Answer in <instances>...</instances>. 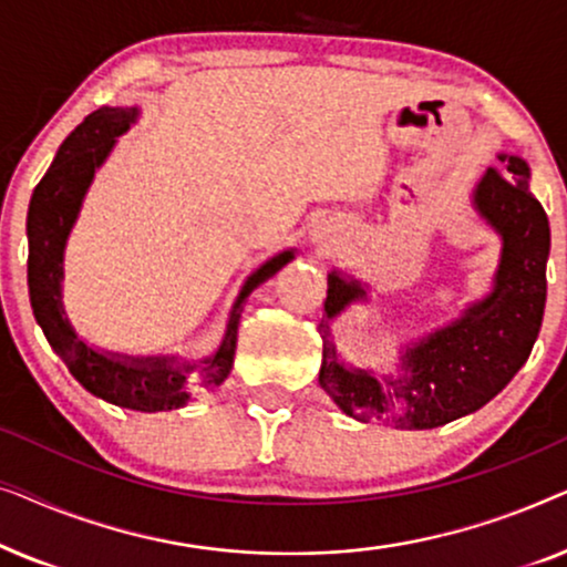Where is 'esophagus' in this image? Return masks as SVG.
Segmentation results:
<instances>
[{
    "instance_id": "obj_1",
    "label": "esophagus",
    "mask_w": 567,
    "mask_h": 567,
    "mask_svg": "<svg viewBox=\"0 0 567 567\" xmlns=\"http://www.w3.org/2000/svg\"><path fill=\"white\" fill-rule=\"evenodd\" d=\"M340 237H343V227H340L338 221H317L315 229L309 231V239H312V245L317 247H332L336 243H340Z\"/></svg>"
}]
</instances>
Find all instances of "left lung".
Listing matches in <instances>:
<instances>
[{"label": "left lung", "instance_id": "obj_1", "mask_svg": "<svg viewBox=\"0 0 567 567\" xmlns=\"http://www.w3.org/2000/svg\"><path fill=\"white\" fill-rule=\"evenodd\" d=\"M498 159L501 169H487L472 190L477 216L501 237L493 289L444 328L400 348L394 374L340 359L330 322L369 301V286L343 270L328 274L320 386L346 415L405 431L439 429L491 402L529 359L545 315L549 221L529 190V165L516 154L501 152Z\"/></svg>", "mask_w": 567, "mask_h": 567}]
</instances>
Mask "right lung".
<instances>
[{
    "instance_id": "obj_1",
    "label": "right lung",
    "mask_w": 567,
    "mask_h": 567,
    "mask_svg": "<svg viewBox=\"0 0 567 567\" xmlns=\"http://www.w3.org/2000/svg\"><path fill=\"white\" fill-rule=\"evenodd\" d=\"M136 118L138 107H100L59 146L49 173L35 185L28 206V291L35 322L41 324L45 340L84 390L111 405L138 410V413H162V410L188 405L196 394L208 392L229 377L243 301L262 281L276 276L286 262H291L293 250L274 255L247 276L229 309L221 343L206 359L126 355L84 343L69 322L61 301L66 239L72 235L95 173L111 157L118 136L126 134Z\"/></svg>"
}]
</instances>
